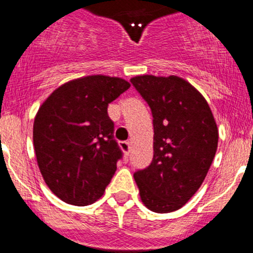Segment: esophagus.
<instances>
[{
  "mask_svg": "<svg viewBox=\"0 0 253 253\" xmlns=\"http://www.w3.org/2000/svg\"><path fill=\"white\" fill-rule=\"evenodd\" d=\"M119 146H121V149L124 151L126 156H127L130 152V142L129 141H122L121 144H119Z\"/></svg>",
  "mask_w": 253,
  "mask_h": 253,
  "instance_id": "obj_1",
  "label": "esophagus"
}]
</instances>
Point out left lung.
Listing matches in <instances>:
<instances>
[{
	"label": "left lung",
	"instance_id": "8db88e82",
	"mask_svg": "<svg viewBox=\"0 0 253 253\" xmlns=\"http://www.w3.org/2000/svg\"><path fill=\"white\" fill-rule=\"evenodd\" d=\"M149 104L154 159L134 173L140 198L155 212L178 211L203 183L217 147V126L206 98L177 76L130 80Z\"/></svg>",
	"mask_w": 253,
	"mask_h": 253
}]
</instances>
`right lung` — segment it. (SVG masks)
<instances>
[{"label":"right lung","instance_id":"add662e5","mask_svg":"<svg viewBox=\"0 0 253 253\" xmlns=\"http://www.w3.org/2000/svg\"><path fill=\"white\" fill-rule=\"evenodd\" d=\"M130 87L103 75L55 89L34 119L33 142L45 183L62 202L84 207L103 196L123 157L108 104Z\"/></svg>","mask_w":253,"mask_h":253}]
</instances>
